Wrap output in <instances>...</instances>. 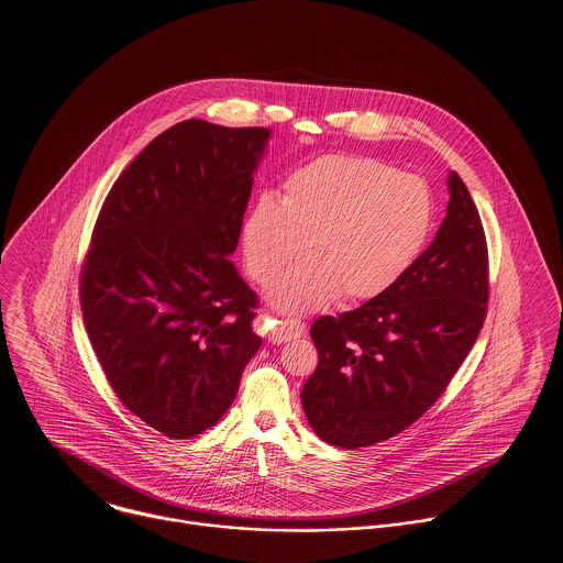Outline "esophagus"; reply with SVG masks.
Listing matches in <instances>:
<instances>
[{"instance_id":"34e87169","label":"esophagus","mask_w":563,"mask_h":563,"mask_svg":"<svg viewBox=\"0 0 563 563\" xmlns=\"http://www.w3.org/2000/svg\"><path fill=\"white\" fill-rule=\"evenodd\" d=\"M261 323H265L267 336L272 343H287V341L300 339L307 332L305 323L294 321V319H272L269 321V314H261Z\"/></svg>"}]
</instances>
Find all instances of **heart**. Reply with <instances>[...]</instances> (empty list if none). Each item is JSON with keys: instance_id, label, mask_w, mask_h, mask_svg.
<instances>
[{"instance_id": "1", "label": "heart", "mask_w": 563, "mask_h": 563, "mask_svg": "<svg viewBox=\"0 0 563 563\" xmlns=\"http://www.w3.org/2000/svg\"><path fill=\"white\" fill-rule=\"evenodd\" d=\"M437 198L419 177L363 155H325L291 173L278 202L258 196L242 244L252 278L269 285L302 252L307 263L269 289L285 312L358 305L386 294L419 258Z\"/></svg>"}]
</instances>
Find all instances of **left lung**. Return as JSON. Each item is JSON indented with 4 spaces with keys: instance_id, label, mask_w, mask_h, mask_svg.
Segmentation results:
<instances>
[{
    "instance_id": "1",
    "label": "left lung",
    "mask_w": 563,
    "mask_h": 563,
    "mask_svg": "<svg viewBox=\"0 0 563 563\" xmlns=\"http://www.w3.org/2000/svg\"><path fill=\"white\" fill-rule=\"evenodd\" d=\"M434 242L382 296L311 325L319 354L302 388L314 434L358 449L404 432L449 386L488 311V244L457 173Z\"/></svg>"
}]
</instances>
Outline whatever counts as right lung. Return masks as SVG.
Segmentation results:
<instances>
[{"instance_id": "obj_1", "label": "right lung", "mask_w": 563, "mask_h": 563, "mask_svg": "<svg viewBox=\"0 0 563 563\" xmlns=\"http://www.w3.org/2000/svg\"><path fill=\"white\" fill-rule=\"evenodd\" d=\"M269 129L189 119L110 189L79 274L92 350L126 408L191 438L233 404L261 336L256 294L229 258Z\"/></svg>"}]
</instances>
